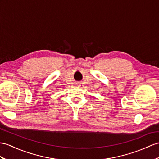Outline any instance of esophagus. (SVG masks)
I'll list each match as a JSON object with an SVG mask.
<instances>
[{
  "label": "esophagus",
  "instance_id": "obj_1",
  "mask_svg": "<svg viewBox=\"0 0 159 159\" xmlns=\"http://www.w3.org/2000/svg\"><path fill=\"white\" fill-rule=\"evenodd\" d=\"M77 86H78V84H77Z\"/></svg>",
  "mask_w": 159,
  "mask_h": 159
}]
</instances>
